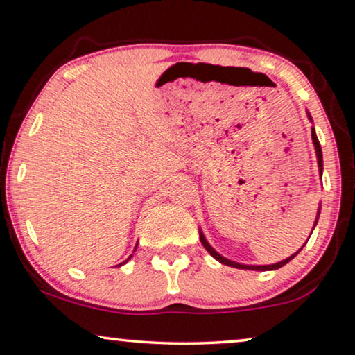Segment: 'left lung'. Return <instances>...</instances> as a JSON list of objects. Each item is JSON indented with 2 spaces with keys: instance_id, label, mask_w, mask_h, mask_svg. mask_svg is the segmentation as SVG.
<instances>
[{
  "instance_id": "left-lung-1",
  "label": "left lung",
  "mask_w": 355,
  "mask_h": 355,
  "mask_svg": "<svg viewBox=\"0 0 355 355\" xmlns=\"http://www.w3.org/2000/svg\"><path fill=\"white\" fill-rule=\"evenodd\" d=\"M307 116H309L310 123H313V121H312V116H310L309 111H307ZM312 142H313V147H315V153H317L318 171H320V176H322V173H323V153H322V147H320V142H318L317 132H315V128H313V125H312ZM320 210H322V205L318 207L317 218H315V223H313V230H315V226H317V223H318ZM313 230H312V232H313ZM312 232H310V236H312ZM198 234H200V242L203 244V247H205V249H207L208 254H210L215 260L220 261V263H223V265H227V266H232V268H239V270H254V271H271V270H278V268H281V266H284L286 263H289V261L293 260L294 257L297 255L299 252L304 249V245L307 244V242H305V244H304L302 247H300V249H299L297 252H295V254H293L291 257H288V259H284V260L278 261V263H273V265H244V263H237V261H234V260H230V259H226V257H223L221 254H218V252H216L215 249H213V247H211L210 244H208L207 237L203 236L202 230H198ZM310 236H309V237H310ZM307 241H309V239H307Z\"/></svg>"
}]
</instances>
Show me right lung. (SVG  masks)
I'll use <instances>...</instances> for the list:
<instances>
[{"mask_svg": "<svg viewBox=\"0 0 355 355\" xmlns=\"http://www.w3.org/2000/svg\"><path fill=\"white\" fill-rule=\"evenodd\" d=\"M135 250H137V245H135V249H134V252H135ZM132 255H134V254H130V255H129V257H128V259H125V260H124V261H123V263H119V265H116V266H123V265H124V263H128V261H129V260H130V259H132Z\"/></svg>", "mask_w": 355, "mask_h": 355, "instance_id": "obj_1", "label": "right lung"}]
</instances>
